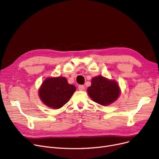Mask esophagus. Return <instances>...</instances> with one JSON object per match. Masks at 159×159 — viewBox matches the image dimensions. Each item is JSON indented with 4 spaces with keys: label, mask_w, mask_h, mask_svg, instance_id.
Returning <instances> with one entry per match:
<instances>
[{
    "label": "esophagus",
    "mask_w": 159,
    "mask_h": 159,
    "mask_svg": "<svg viewBox=\"0 0 159 159\" xmlns=\"http://www.w3.org/2000/svg\"><path fill=\"white\" fill-rule=\"evenodd\" d=\"M78 89L80 91H84L85 89V86L83 85H80L78 86Z\"/></svg>",
    "instance_id": "34e87169"
}]
</instances>
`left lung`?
Wrapping results in <instances>:
<instances>
[{"label": "left lung", "mask_w": 159, "mask_h": 159, "mask_svg": "<svg viewBox=\"0 0 159 159\" xmlns=\"http://www.w3.org/2000/svg\"><path fill=\"white\" fill-rule=\"evenodd\" d=\"M120 91L117 81L102 75L93 78L91 85L88 88V93L93 102L106 106L117 99Z\"/></svg>", "instance_id": "obj_1"}]
</instances>
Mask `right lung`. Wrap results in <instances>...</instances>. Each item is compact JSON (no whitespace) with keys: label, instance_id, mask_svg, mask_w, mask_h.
I'll use <instances>...</instances> for the list:
<instances>
[{"label":"right lung","instance_id":"obj_1","mask_svg":"<svg viewBox=\"0 0 159 159\" xmlns=\"http://www.w3.org/2000/svg\"><path fill=\"white\" fill-rule=\"evenodd\" d=\"M76 88L69 84L64 77L46 78L40 86L38 94L46 106L59 109L69 102Z\"/></svg>","mask_w":159,"mask_h":159}]
</instances>
